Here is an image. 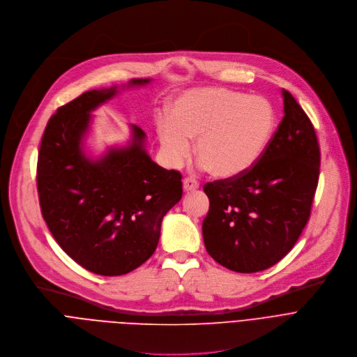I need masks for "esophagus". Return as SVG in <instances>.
Wrapping results in <instances>:
<instances>
[{
	"label": "esophagus",
	"instance_id": "34e87169",
	"mask_svg": "<svg viewBox=\"0 0 357 357\" xmlns=\"http://www.w3.org/2000/svg\"><path fill=\"white\" fill-rule=\"evenodd\" d=\"M199 187V184H198V181L197 180H194V178H184L183 180V188H184V191H195L197 188Z\"/></svg>",
	"mask_w": 357,
	"mask_h": 357
}]
</instances>
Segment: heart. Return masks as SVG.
<instances>
[{"label":"heart","instance_id":"1","mask_svg":"<svg viewBox=\"0 0 357 357\" xmlns=\"http://www.w3.org/2000/svg\"><path fill=\"white\" fill-rule=\"evenodd\" d=\"M275 123L274 109L261 97L224 87L181 93L169 115L156 116V132L166 160L180 166L195 140V156L218 178L249 170L264 152Z\"/></svg>","mask_w":357,"mask_h":357}]
</instances>
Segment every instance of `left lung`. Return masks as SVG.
<instances>
[{
  "instance_id": "8db88e82",
  "label": "left lung",
  "mask_w": 357,
  "mask_h": 357,
  "mask_svg": "<svg viewBox=\"0 0 357 357\" xmlns=\"http://www.w3.org/2000/svg\"><path fill=\"white\" fill-rule=\"evenodd\" d=\"M284 116L256 165L206 183L202 238L209 256L238 273L266 270L286 256L305 228L319 177L315 129L282 90Z\"/></svg>"
}]
</instances>
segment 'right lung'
Here are the masks:
<instances>
[{
  "label": "right lung",
  "instance_id": "1",
  "mask_svg": "<svg viewBox=\"0 0 357 357\" xmlns=\"http://www.w3.org/2000/svg\"><path fill=\"white\" fill-rule=\"evenodd\" d=\"M149 83L132 79L83 93L57 109L42 136L36 181L43 220L71 259L100 275L144 264L158 248L163 217L183 195L181 174L151 159L146 135L136 125L126 146L100 158L84 152L91 112L119 90Z\"/></svg>",
  "mask_w": 357,
  "mask_h": 357
}]
</instances>
